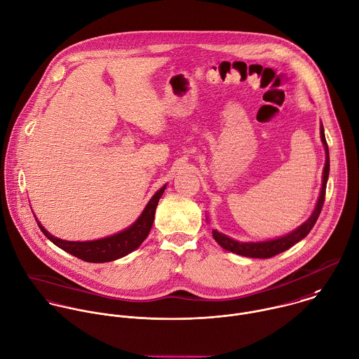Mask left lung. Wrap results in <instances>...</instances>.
Here are the masks:
<instances>
[{
    "mask_svg": "<svg viewBox=\"0 0 359 359\" xmlns=\"http://www.w3.org/2000/svg\"><path fill=\"white\" fill-rule=\"evenodd\" d=\"M320 137L323 141V145L326 148V165H325V170H323V184H322V191L316 204V208L313 211V214L311 215V218L301 225L298 229H295L294 232L274 239V241H267V242H257V243H241L236 242L222 233H219L218 231L212 229V236L217 241V243L219 246H222L225 250L241 255V256H246V257H252V259H270L273 256H277L285 250H288L290 248H292L295 243H298L299 241H302L305 236H308V233L312 231V228L315 226L323 204H325V198H326V186H327V179H329V172H330V156H329V147L326 142V137H325V128L323 126H320Z\"/></svg>",
    "mask_w": 359,
    "mask_h": 359,
    "instance_id": "8db88e82",
    "label": "left lung"
}]
</instances>
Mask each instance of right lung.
I'll list each match as a JSON object with an SVG mask.
<instances>
[{
	"mask_svg": "<svg viewBox=\"0 0 359 359\" xmlns=\"http://www.w3.org/2000/svg\"><path fill=\"white\" fill-rule=\"evenodd\" d=\"M166 186H163L158 193L151 198L148 205L145 207L144 212L140 215V218L135 221L134 225H131L128 229L97 241L90 242H68L61 241L50 235L41 225L37 222L40 231L46 235L47 239H50L55 246L65 250L67 253L88 262V263H106L111 260H117L120 257H124L126 255L135 250L148 236L154 218H155V210L158 205L159 198L162 197Z\"/></svg>",
	"mask_w": 359,
	"mask_h": 359,
	"instance_id": "add662e5",
	"label": "right lung"
}]
</instances>
